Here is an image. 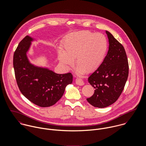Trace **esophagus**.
<instances>
[{"label":"esophagus","mask_w":146,"mask_h":146,"mask_svg":"<svg viewBox=\"0 0 146 146\" xmlns=\"http://www.w3.org/2000/svg\"><path fill=\"white\" fill-rule=\"evenodd\" d=\"M75 83H76V84L77 85H80V86L83 85L84 84L83 80L81 78H77L76 79V80H75Z\"/></svg>","instance_id":"1"}]
</instances>
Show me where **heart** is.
Returning <instances> with one entry per match:
<instances>
[{"label": "heart", "instance_id": "heart-1", "mask_svg": "<svg viewBox=\"0 0 146 146\" xmlns=\"http://www.w3.org/2000/svg\"><path fill=\"white\" fill-rule=\"evenodd\" d=\"M108 43L104 35L89 31L72 33L65 39L63 51L58 52L60 62L70 67L76 59L80 73L92 72L97 70L104 61Z\"/></svg>", "mask_w": 146, "mask_h": 146}]
</instances>
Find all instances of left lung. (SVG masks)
I'll return each mask as SVG.
<instances>
[{"label": "left lung", "instance_id": "8db88e82", "mask_svg": "<svg viewBox=\"0 0 146 146\" xmlns=\"http://www.w3.org/2000/svg\"><path fill=\"white\" fill-rule=\"evenodd\" d=\"M109 49L101 65L88 78L95 89L86 99L92 106L104 108L115 103L120 96L129 74V64L125 49L108 31H106Z\"/></svg>", "mask_w": 146, "mask_h": 146}]
</instances>
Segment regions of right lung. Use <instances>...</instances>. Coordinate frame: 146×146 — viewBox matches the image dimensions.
Listing matches in <instances>:
<instances>
[{"label": "right lung", "mask_w": 146, "mask_h": 146, "mask_svg": "<svg viewBox=\"0 0 146 146\" xmlns=\"http://www.w3.org/2000/svg\"><path fill=\"white\" fill-rule=\"evenodd\" d=\"M33 39L26 36L13 55L16 82L21 93L30 102L42 107L52 106L62 97L66 86L72 82L71 73L58 74L31 64L26 53Z\"/></svg>", "instance_id": "right-lung-1"}]
</instances>
